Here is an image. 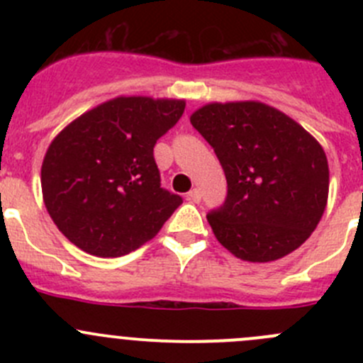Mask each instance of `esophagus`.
Instances as JSON below:
<instances>
[{"instance_id": "obj_1", "label": "esophagus", "mask_w": 363, "mask_h": 363, "mask_svg": "<svg viewBox=\"0 0 363 363\" xmlns=\"http://www.w3.org/2000/svg\"><path fill=\"white\" fill-rule=\"evenodd\" d=\"M186 199L189 200V202H195V203H199L200 200H202V193H200V189H191V191L188 193V195H186Z\"/></svg>"}]
</instances>
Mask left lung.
I'll return each instance as SVG.
<instances>
[{
  "label": "left lung",
  "mask_w": 363,
  "mask_h": 363,
  "mask_svg": "<svg viewBox=\"0 0 363 363\" xmlns=\"http://www.w3.org/2000/svg\"><path fill=\"white\" fill-rule=\"evenodd\" d=\"M189 121L212 145L228 182L225 203L207 214L219 244L252 263L302 246L328 200V161L320 142L262 101H214Z\"/></svg>",
  "instance_id": "left-lung-1"
}]
</instances>
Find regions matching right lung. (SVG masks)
<instances>
[{
  "instance_id": "obj_1",
  "label": "right lung",
  "mask_w": 363,
  "mask_h": 363,
  "mask_svg": "<svg viewBox=\"0 0 363 363\" xmlns=\"http://www.w3.org/2000/svg\"><path fill=\"white\" fill-rule=\"evenodd\" d=\"M184 107L172 98L117 96L54 137L42 163L43 203L69 242L117 258L156 237L182 199L161 188L152 151Z\"/></svg>"
}]
</instances>
